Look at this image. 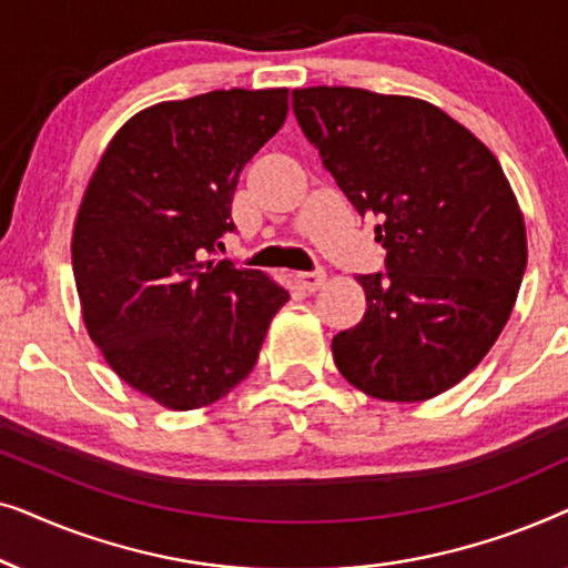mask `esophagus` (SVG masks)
<instances>
[{"label":"esophagus","mask_w":568,"mask_h":568,"mask_svg":"<svg viewBox=\"0 0 568 568\" xmlns=\"http://www.w3.org/2000/svg\"><path fill=\"white\" fill-rule=\"evenodd\" d=\"M294 282H297L302 290L315 292V290H321L323 282H325V271L323 268H317V271H297V274H294Z\"/></svg>","instance_id":"obj_1"}]
</instances>
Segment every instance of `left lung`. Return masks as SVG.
I'll use <instances>...</instances> for the list:
<instances>
[{
    "instance_id": "left-lung-1",
    "label": "left lung",
    "mask_w": 568,
    "mask_h": 568,
    "mask_svg": "<svg viewBox=\"0 0 568 568\" xmlns=\"http://www.w3.org/2000/svg\"><path fill=\"white\" fill-rule=\"evenodd\" d=\"M292 108L362 216L385 271L362 274L367 313L333 359L379 400L416 403L478 367L515 307L525 220L499 160L437 105L362 88H305Z\"/></svg>"
}]
</instances>
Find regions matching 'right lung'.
<instances>
[{"label": "right lung", "instance_id": "right-lung-1", "mask_svg": "<svg viewBox=\"0 0 568 568\" xmlns=\"http://www.w3.org/2000/svg\"><path fill=\"white\" fill-rule=\"evenodd\" d=\"M286 111V88L152 105L123 123L90 178L72 237L84 325L115 375L160 406L224 398L290 300L261 271L212 258L235 232L240 173Z\"/></svg>", "mask_w": 568, "mask_h": 568}]
</instances>
